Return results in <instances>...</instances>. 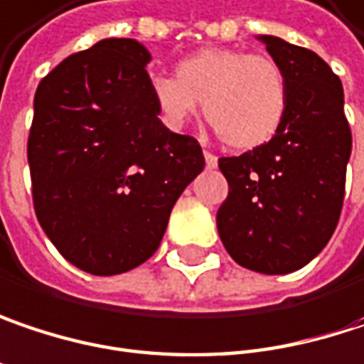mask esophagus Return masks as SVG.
Returning <instances> with one entry per match:
<instances>
[{
	"label": "esophagus",
	"mask_w": 364,
	"mask_h": 364,
	"mask_svg": "<svg viewBox=\"0 0 364 364\" xmlns=\"http://www.w3.org/2000/svg\"><path fill=\"white\" fill-rule=\"evenodd\" d=\"M204 160H206V168H216V164H218L216 156L210 151H204Z\"/></svg>",
	"instance_id": "34e87169"
}]
</instances>
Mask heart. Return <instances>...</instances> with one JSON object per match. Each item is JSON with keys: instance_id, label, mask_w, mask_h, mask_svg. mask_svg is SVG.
Instances as JSON below:
<instances>
[{"instance_id": "1", "label": "heart", "mask_w": 364, "mask_h": 364, "mask_svg": "<svg viewBox=\"0 0 364 364\" xmlns=\"http://www.w3.org/2000/svg\"><path fill=\"white\" fill-rule=\"evenodd\" d=\"M149 91L162 122L173 131H181L204 102L206 120L233 149L269 144L289 102L285 73L273 58L233 48H206L183 58L175 79L158 75Z\"/></svg>"}]
</instances>
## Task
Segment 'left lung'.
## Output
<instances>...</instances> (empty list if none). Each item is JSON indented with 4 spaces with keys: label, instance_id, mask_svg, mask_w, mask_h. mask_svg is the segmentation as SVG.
I'll list each match as a JSON object with an SVG mask.
<instances>
[{
    "label": "left lung",
    "instance_id": "8db88e82",
    "mask_svg": "<svg viewBox=\"0 0 364 364\" xmlns=\"http://www.w3.org/2000/svg\"><path fill=\"white\" fill-rule=\"evenodd\" d=\"M258 39L285 73L287 112L269 144L218 160L229 196L216 227L237 264L285 275L309 264L336 231L352 133L342 81L329 64L279 37Z\"/></svg>",
    "mask_w": 364,
    "mask_h": 364
}]
</instances>
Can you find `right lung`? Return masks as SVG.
<instances>
[{
  "label": "right lung",
  "mask_w": 364,
  "mask_h": 364,
  "mask_svg": "<svg viewBox=\"0 0 364 364\" xmlns=\"http://www.w3.org/2000/svg\"><path fill=\"white\" fill-rule=\"evenodd\" d=\"M135 39H102L39 83L28 133L33 204L58 252L91 275H118L158 250L200 144L158 118Z\"/></svg>",
  "instance_id": "1"
}]
</instances>
